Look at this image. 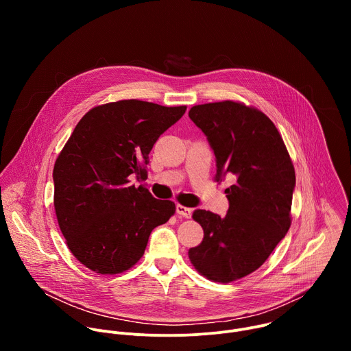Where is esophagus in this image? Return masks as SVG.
I'll list each match as a JSON object with an SVG mask.
<instances>
[{
  "instance_id": "esophagus-1",
  "label": "esophagus",
  "mask_w": 351,
  "mask_h": 351,
  "mask_svg": "<svg viewBox=\"0 0 351 351\" xmlns=\"http://www.w3.org/2000/svg\"><path fill=\"white\" fill-rule=\"evenodd\" d=\"M176 213H178L180 217H183V218H190L191 214H193V210L189 208V207H184V206L178 204V206H176Z\"/></svg>"
}]
</instances>
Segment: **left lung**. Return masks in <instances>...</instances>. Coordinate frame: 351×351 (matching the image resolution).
Segmentation results:
<instances>
[{
  "mask_svg": "<svg viewBox=\"0 0 351 351\" xmlns=\"http://www.w3.org/2000/svg\"><path fill=\"white\" fill-rule=\"evenodd\" d=\"M189 117L215 154V180L234 179L225 190V217L193 213L204 239L189 258L206 278L229 283L258 269L287 233L295 173L282 136L261 111L221 101L195 106Z\"/></svg>",
  "mask_w": 351,
  "mask_h": 351,
  "instance_id": "8db88e82",
  "label": "left lung"
}]
</instances>
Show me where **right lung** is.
<instances>
[{
    "label": "right lung",
    "mask_w": 351,
    "mask_h": 351,
    "mask_svg": "<svg viewBox=\"0 0 351 351\" xmlns=\"http://www.w3.org/2000/svg\"><path fill=\"white\" fill-rule=\"evenodd\" d=\"M186 107L140 99L98 106L76 125L54 165V207L71 253L88 269L114 275L144 254L153 229L175 214L144 186L148 154Z\"/></svg>",
    "instance_id": "right-lung-1"
}]
</instances>
